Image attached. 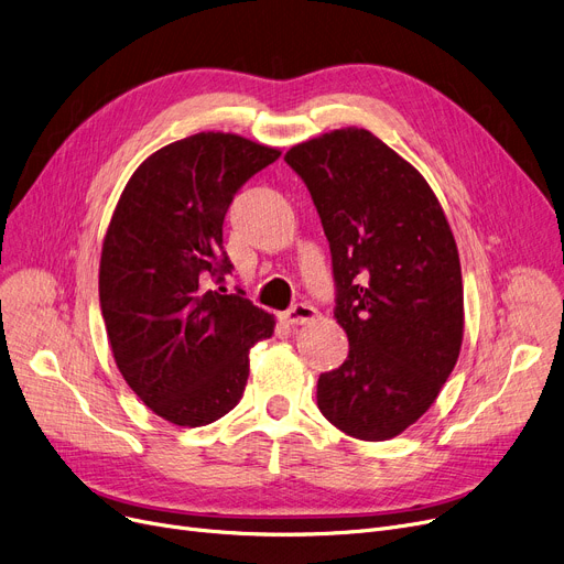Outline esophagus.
Returning a JSON list of instances; mask_svg holds the SVG:
<instances>
[{
    "instance_id": "esophagus-1",
    "label": "esophagus",
    "mask_w": 564,
    "mask_h": 564,
    "mask_svg": "<svg viewBox=\"0 0 564 564\" xmlns=\"http://www.w3.org/2000/svg\"><path fill=\"white\" fill-rule=\"evenodd\" d=\"M315 315H317V311L311 304H294L283 313V322L290 324V327H294V324H306V322L315 319Z\"/></svg>"
}]
</instances>
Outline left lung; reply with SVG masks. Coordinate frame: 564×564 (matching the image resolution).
<instances>
[{
  "instance_id": "8db88e82",
  "label": "left lung",
  "mask_w": 564,
  "mask_h": 564,
  "mask_svg": "<svg viewBox=\"0 0 564 564\" xmlns=\"http://www.w3.org/2000/svg\"><path fill=\"white\" fill-rule=\"evenodd\" d=\"M285 162L329 240L334 315L349 340L343 366L317 379V406L354 438H393L432 406L459 357L453 230L425 177L368 130L297 143Z\"/></svg>"
}]
</instances>
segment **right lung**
Listing matches in <instances>:
<instances>
[{
    "instance_id": "add662e5",
    "label": "right lung",
    "mask_w": 564,
    "mask_h": 564,
    "mask_svg": "<svg viewBox=\"0 0 564 564\" xmlns=\"http://www.w3.org/2000/svg\"><path fill=\"white\" fill-rule=\"evenodd\" d=\"M281 151L198 132L160 148L130 177L100 258V308L118 370L164 421L200 427L240 402L249 349L274 317L224 283V217Z\"/></svg>"
}]
</instances>
